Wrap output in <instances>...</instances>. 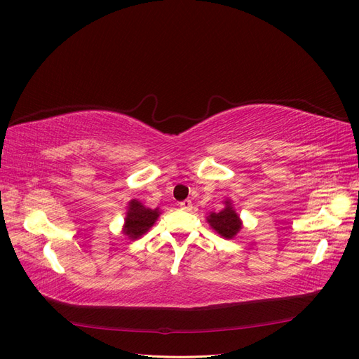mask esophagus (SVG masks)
Masks as SVG:
<instances>
[{"instance_id":"esophagus-1","label":"esophagus","mask_w":359,"mask_h":359,"mask_svg":"<svg viewBox=\"0 0 359 359\" xmlns=\"http://www.w3.org/2000/svg\"><path fill=\"white\" fill-rule=\"evenodd\" d=\"M179 207L184 211H191L192 210V201L191 200H184L182 203H179Z\"/></svg>"}]
</instances>
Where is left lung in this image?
Listing matches in <instances>:
<instances>
[{
	"instance_id": "1",
	"label": "left lung",
	"mask_w": 359,
	"mask_h": 359,
	"mask_svg": "<svg viewBox=\"0 0 359 359\" xmlns=\"http://www.w3.org/2000/svg\"><path fill=\"white\" fill-rule=\"evenodd\" d=\"M207 222L210 223L211 228H213L220 236L226 238V240H232L243 228L241 219L233 210L231 200L224 201V208L220 210L219 213H211L207 217Z\"/></svg>"
}]
</instances>
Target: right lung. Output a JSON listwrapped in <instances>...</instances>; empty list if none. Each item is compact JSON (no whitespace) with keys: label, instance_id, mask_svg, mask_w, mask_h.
Returning a JSON list of instances; mask_svg holds the SVG:
<instances>
[{"label":"right lung","instance_id":"right-lung-1","mask_svg":"<svg viewBox=\"0 0 359 359\" xmlns=\"http://www.w3.org/2000/svg\"><path fill=\"white\" fill-rule=\"evenodd\" d=\"M159 208H148L140 201L131 200L128 203V210L126 216V223L123 228V233L128 236V240H137L142 235L148 232L156 219L159 217Z\"/></svg>","mask_w":359,"mask_h":359}]
</instances>
